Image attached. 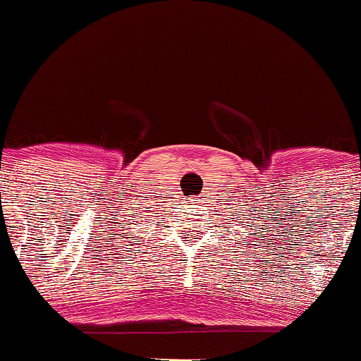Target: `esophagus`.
I'll return each instance as SVG.
<instances>
[{
  "instance_id": "esophagus-1",
  "label": "esophagus",
  "mask_w": 361,
  "mask_h": 361,
  "mask_svg": "<svg viewBox=\"0 0 361 361\" xmlns=\"http://www.w3.org/2000/svg\"><path fill=\"white\" fill-rule=\"evenodd\" d=\"M192 201H200V200H192Z\"/></svg>"
}]
</instances>
